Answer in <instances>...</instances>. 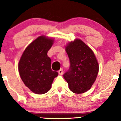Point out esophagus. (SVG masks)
Here are the masks:
<instances>
[{"label": "esophagus", "instance_id": "esophagus-1", "mask_svg": "<svg viewBox=\"0 0 121 121\" xmlns=\"http://www.w3.org/2000/svg\"><path fill=\"white\" fill-rule=\"evenodd\" d=\"M58 74H60V75H63V68H61V69H60V70H58Z\"/></svg>", "mask_w": 121, "mask_h": 121}]
</instances>
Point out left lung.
Wrapping results in <instances>:
<instances>
[{"mask_svg": "<svg viewBox=\"0 0 121 121\" xmlns=\"http://www.w3.org/2000/svg\"><path fill=\"white\" fill-rule=\"evenodd\" d=\"M65 50L70 66L63 77L69 89L75 94L86 92L91 88L98 73L95 56L91 48L79 39L69 43Z\"/></svg>", "mask_w": 121, "mask_h": 121, "instance_id": "1", "label": "left lung"}]
</instances>
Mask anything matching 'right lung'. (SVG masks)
<instances>
[{
    "label": "right lung",
    "mask_w": 121,
    "mask_h": 121,
    "mask_svg": "<svg viewBox=\"0 0 121 121\" xmlns=\"http://www.w3.org/2000/svg\"><path fill=\"white\" fill-rule=\"evenodd\" d=\"M53 43V39L40 36L26 48L19 63L22 80L26 86L37 94L48 92L58 75V73L51 68V59L47 54Z\"/></svg>",
    "instance_id": "add662e5"
}]
</instances>
